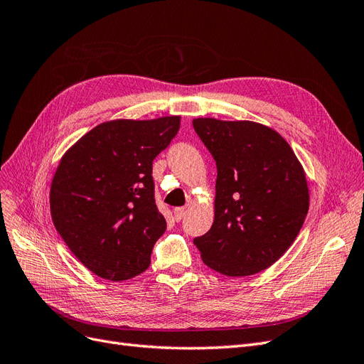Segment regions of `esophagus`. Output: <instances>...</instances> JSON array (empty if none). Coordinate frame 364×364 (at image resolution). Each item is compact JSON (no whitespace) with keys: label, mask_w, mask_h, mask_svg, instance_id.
Segmentation results:
<instances>
[{"label":"esophagus","mask_w":364,"mask_h":364,"mask_svg":"<svg viewBox=\"0 0 364 364\" xmlns=\"http://www.w3.org/2000/svg\"><path fill=\"white\" fill-rule=\"evenodd\" d=\"M185 214H186L185 208H174V218L178 220V222H181V220L185 217Z\"/></svg>","instance_id":"1"}]
</instances>
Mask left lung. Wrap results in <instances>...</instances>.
I'll return each mask as SVG.
<instances>
[{
    "instance_id": "obj_1",
    "label": "left lung",
    "mask_w": 364,
    "mask_h": 364,
    "mask_svg": "<svg viewBox=\"0 0 364 364\" xmlns=\"http://www.w3.org/2000/svg\"><path fill=\"white\" fill-rule=\"evenodd\" d=\"M217 165L215 217L194 238L209 269L249 277L277 262L310 205L302 165L278 132L253 121L193 119Z\"/></svg>"
}]
</instances>
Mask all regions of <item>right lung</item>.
Segmentation results:
<instances>
[{"label": "right lung", "mask_w": 364, "mask_h": 364, "mask_svg": "<svg viewBox=\"0 0 364 364\" xmlns=\"http://www.w3.org/2000/svg\"><path fill=\"white\" fill-rule=\"evenodd\" d=\"M181 117L98 124L65 153L50 191L53 223L83 266L124 281L150 266L167 222L155 202L153 159Z\"/></svg>", "instance_id": "right-lung-1"}]
</instances>
